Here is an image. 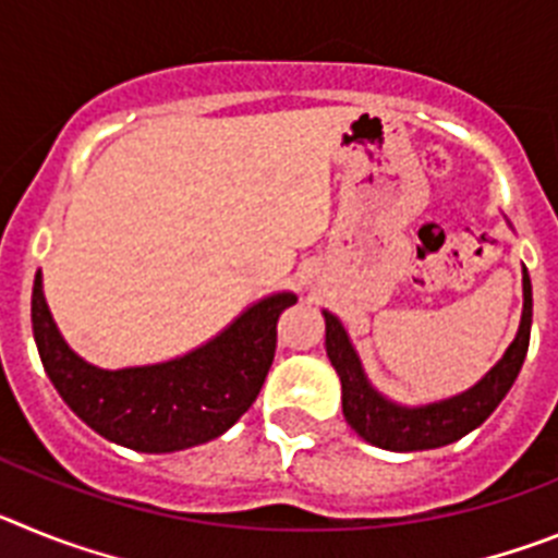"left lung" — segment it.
Wrapping results in <instances>:
<instances>
[{"label": "left lung", "mask_w": 558, "mask_h": 558, "mask_svg": "<svg viewBox=\"0 0 558 558\" xmlns=\"http://www.w3.org/2000/svg\"><path fill=\"white\" fill-rule=\"evenodd\" d=\"M531 279L529 270H522V322L520 332L511 340L497 366L492 368L481 383L470 391L458 397L430 402V405H397L386 399L368 383L366 372L360 366V357L349 343V335L343 324L332 313L324 310L327 318V354L335 366L343 388V416L352 425L360 438H366L368 445L383 447L391 452H416V450H436L463 438L475 427H481L492 416L502 397L514 386L517 374L522 368V360L529 352L531 340Z\"/></svg>", "instance_id": "8db88e82"}]
</instances>
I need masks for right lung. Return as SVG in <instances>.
<instances>
[{
  "mask_svg": "<svg viewBox=\"0 0 558 558\" xmlns=\"http://www.w3.org/2000/svg\"><path fill=\"white\" fill-rule=\"evenodd\" d=\"M290 304L293 293H274L184 357L108 372L66 347L38 270L33 335L47 377L92 430L128 450L175 452L223 436L254 405L274 363L276 322Z\"/></svg>",
  "mask_w": 558,
  "mask_h": 558,
  "instance_id": "add662e5",
  "label": "right lung"
}]
</instances>
